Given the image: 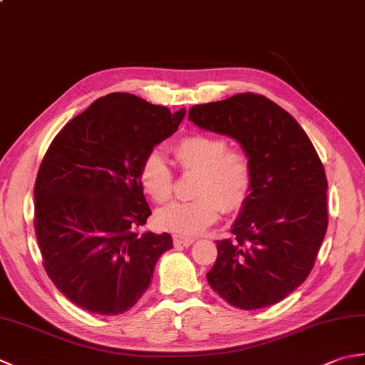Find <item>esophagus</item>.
<instances>
[{"instance_id":"esophagus-1","label":"esophagus","mask_w":365,"mask_h":365,"mask_svg":"<svg viewBox=\"0 0 365 365\" xmlns=\"http://www.w3.org/2000/svg\"><path fill=\"white\" fill-rule=\"evenodd\" d=\"M195 237H182V235H175L174 237V245L175 246H190L191 243H195Z\"/></svg>"}]
</instances>
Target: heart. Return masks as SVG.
Instances as JSON below:
<instances>
[{
	"instance_id": "b5f03b06",
	"label": "heart",
	"mask_w": 365,
	"mask_h": 365,
	"mask_svg": "<svg viewBox=\"0 0 365 365\" xmlns=\"http://www.w3.org/2000/svg\"><path fill=\"white\" fill-rule=\"evenodd\" d=\"M182 170H197L195 199L175 200L158 212L161 227L182 235H195L218 220L221 207L238 212L252 187V163L240 147H229L218 135L192 133L173 145ZM139 183L155 202H166L174 191V173L157 150L145 155L139 166Z\"/></svg>"
}]
</instances>
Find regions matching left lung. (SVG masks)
Listing matches in <instances>:
<instances>
[{"mask_svg": "<svg viewBox=\"0 0 365 365\" xmlns=\"http://www.w3.org/2000/svg\"><path fill=\"white\" fill-rule=\"evenodd\" d=\"M197 127L237 139L252 163V187L218 240L207 273L230 306L268 307L298 289L314 268L328 229V180L311 139L284 108L252 92L192 106Z\"/></svg>", "mask_w": 365, "mask_h": 365, "instance_id": "1", "label": "left lung"}]
</instances>
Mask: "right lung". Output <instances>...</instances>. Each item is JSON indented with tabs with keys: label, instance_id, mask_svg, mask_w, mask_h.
Segmentation results:
<instances>
[{
	"label": "right lung",
	"instance_id": "obj_1",
	"mask_svg": "<svg viewBox=\"0 0 365 365\" xmlns=\"http://www.w3.org/2000/svg\"><path fill=\"white\" fill-rule=\"evenodd\" d=\"M183 115L114 92L75 115L43 155L34 185L43 268L84 311L127 312L149 287L160 255L173 247L169 234H139L152 212L138 174Z\"/></svg>",
	"mask_w": 365,
	"mask_h": 365
}]
</instances>
